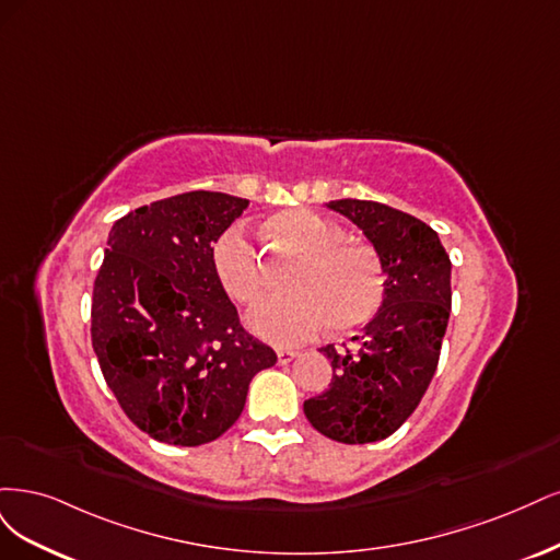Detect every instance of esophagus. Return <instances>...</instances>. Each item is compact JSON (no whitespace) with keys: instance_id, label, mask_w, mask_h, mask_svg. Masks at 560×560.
Instances as JSON below:
<instances>
[{"instance_id":"1","label":"esophagus","mask_w":560,"mask_h":560,"mask_svg":"<svg viewBox=\"0 0 560 560\" xmlns=\"http://www.w3.org/2000/svg\"><path fill=\"white\" fill-rule=\"evenodd\" d=\"M300 353L298 351H291V349H279L277 351V358H279V365H288L291 360H295Z\"/></svg>"}]
</instances>
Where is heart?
Listing matches in <instances>:
<instances>
[{"label":"heart","instance_id":"b5f03b06","mask_svg":"<svg viewBox=\"0 0 560 560\" xmlns=\"http://www.w3.org/2000/svg\"><path fill=\"white\" fill-rule=\"evenodd\" d=\"M267 232L300 254L288 277L293 293L267 298L248 314V328L272 345H300L332 323L351 330L370 320L384 300V272L363 244L312 209H285L267 221ZM213 272L225 293L254 304L265 288L260 250L244 223L230 225L211 248Z\"/></svg>","mask_w":560,"mask_h":560}]
</instances>
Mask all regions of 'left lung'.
Here are the masks:
<instances>
[{
	"mask_svg": "<svg viewBox=\"0 0 560 560\" xmlns=\"http://www.w3.org/2000/svg\"><path fill=\"white\" fill-rule=\"evenodd\" d=\"M326 207L363 230L386 281L382 306L353 337L355 347L320 349L332 363V382L304 402V417L335 442L368 444L386 440L411 417L438 370L451 312V260L438 232L400 209L351 197Z\"/></svg>",
	"mask_w": 560,
	"mask_h": 560,
	"instance_id": "1",
	"label": "left lung"
}]
</instances>
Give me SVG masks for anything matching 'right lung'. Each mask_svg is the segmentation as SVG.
I'll return each instance as SVG.
<instances>
[{
	"instance_id": "add662e5",
	"label": "right lung",
	"mask_w": 560,
	"mask_h": 560,
	"mask_svg": "<svg viewBox=\"0 0 560 560\" xmlns=\"http://www.w3.org/2000/svg\"><path fill=\"white\" fill-rule=\"evenodd\" d=\"M248 200L190 190L114 223L93 288V349L128 419L158 442L200 446L240 419L277 363L213 272L211 248Z\"/></svg>"
}]
</instances>
